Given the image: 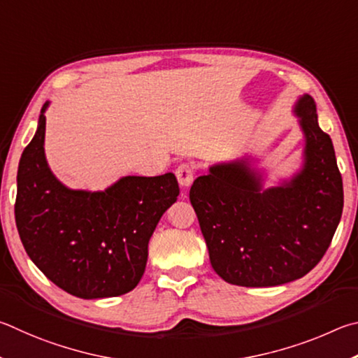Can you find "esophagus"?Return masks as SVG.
<instances>
[{"mask_svg":"<svg viewBox=\"0 0 358 358\" xmlns=\"http://www.w3.org/2000/svg\"><path fill=\"white\" fill-rule=\"evenodd\" d=\"M178 179L180 185H187L192 180V171L190 169H180Z\"/></svg>","mask_w":358,"mask_h":358,"instance_id":"esophagus-1","label":"esophagus"}]
</instances>
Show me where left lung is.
I'll use <instances>...</instances> for the list:
<instances>
[{
  "label": "left lung",
  "instance_id": "obj_1",
  "mask_svg": "<svg viewBox=\"0 0 358 358\" xmlns=\"http://www.w3.org/2000/svg\"><path fill=\"white\" fill-rule=\"evenodd\" d=\"M47 106L18 163L14 212L20 241L62 291L80 299L122 296L140 283L148 242L179 196L178 180L173 173L125 176L105 192L67 189L45 160Z\"/></svg>",
  "mask_w": 358,
  "mask_h": 358
}]
</instances>
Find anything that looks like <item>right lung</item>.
Returning <instances> with one entry per match:
<instances>
[{
  "instance_id": "1",
  "label": "right lung",
  "mask_w": 358,
  "mask_h": 358,
  "mask_svg": "<svg viewBox=\"0 0 358 358\" xmlns=\"http://www.w3.org/2000/svg\"><path fill=\"white\" fill-rule=\"evenodd\" d=\"M306 138L296 178L261 192L245 162L212 166L190 189V203L214 271L231 285L272 287L302 278L330 247L343 214V179L316 105L296 106Z\"/></svg>"
}]
</instances>
